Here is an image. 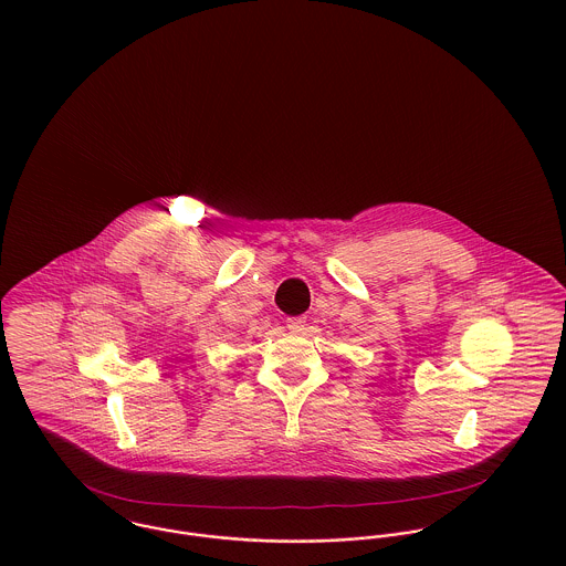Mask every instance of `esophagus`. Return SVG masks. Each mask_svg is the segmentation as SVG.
Listing matches in <instances>:
<instances>
[{
    "label": "esophagus",
    "instance_id": "1",
    "mask_svg": "<svg viewBox=\"0 0 566 566\" xmlns=\"http://www.w3.org/2000/svg\"><path fill=\"white\" fill-rule=\"evenodd\" d=\"M305 324H307V318H305V316H298V318H290V321H287V328H290L292 333H303V331H305Z\"/></svg>",
    "mask_w": 566,
    "mask_h": 566
}]
</instances>
